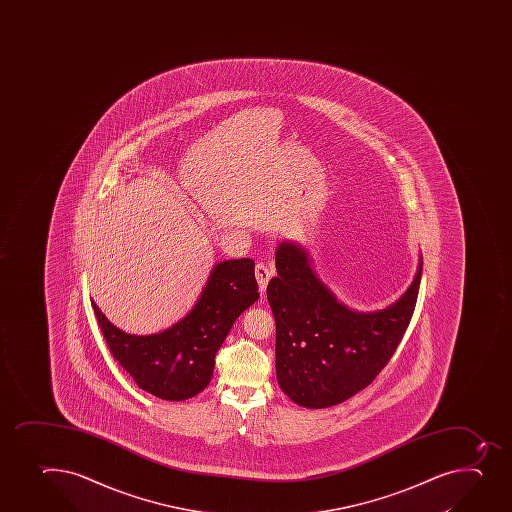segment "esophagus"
Returning <instances> with one entry per match:
<instances>
[{"label":"esophagus","instance_id":"obj_1","mask_svg":"<svg viewBox=\"0 0 512 512\" xmlns=\"http://www.w3.org/2000/svg\"><path fill=\"white\" fill-rule=\"evenodd\" d=\"M270 277H272V270H270L267 265H255V279H257V282H259L260 292H265V290H267Z\"/></svg>","mask_w":512,"mask_h":512}]
</instances>
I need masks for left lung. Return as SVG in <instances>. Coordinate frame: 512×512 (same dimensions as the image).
<instances>
[{
    "label": "left lung",
    "instance_id": "8db88e82",
    "mask_svg": "<svg viewBox=\"0 0 512 512\" xmlns=\"http://www.w3.org/2000/svg\"><path fill=\"white\" fill-rule=\"evenodd\" d=\"M267 299L274 312L275 370L295 404L325 409L365 389L384 369L414 314L422 255L412 284L384 309H350L319 279L309 252L282 240Z\"/></svg>",
    "mask_w": 512,
    "mask_h": 512
}]
</instances>
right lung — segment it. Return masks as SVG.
Segmentation results:
<instances>
[{
  "mask_svg": "<svg viewBox=\"0 0 512 512\" xmlns=\"http://www.w3.org/2000/svg\"><path fill=\"white\" fill-rule=\"evenodd\" d=\"M252 259L213 265L192 309L168 329L150 335L123 332L92 300L98 325L118 364L140 389L158 399H192L212 380L215 355L235 320L259 300Z\"/></svg>",
  "mask_w": 512,
  "mask_h": 512,
  "instance_id": "add662e5",
  "label": "right lung"
}]
</instances>
